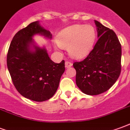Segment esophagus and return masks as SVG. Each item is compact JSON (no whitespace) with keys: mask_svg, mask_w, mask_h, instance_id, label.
I'll return each mask as SVG.
<instances>
[{"mask_svg":"<svg viewBox=\"0 0 130 130\" xmlns=\"http://www.w3.org/2000/svg\"><path fill=\"white\" fill-rule=\"evenodd\" d=\"M73 64H72L71 62H70V61H66L65 62V67L66 68H69V67H71Z\"/></svg>","mask_w":130,"mask_h":130,"instance_id":"obj_1","label":"esophagus"}]
</instances>
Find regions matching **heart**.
Masks as SVG:
<instances>
[{
    "mask_svg": "<svg viewBox=\"0 0 130 130\" xmlns=\"http://www.w3.org/2000/svg\"><path fill=\"white\" fill-rule=\"evenodd\" d=\"M96 39V31L91 25H73L69 26L57 36L58 45H55L56 50L60 47L68 48L72 58L81 59L86 57L93 48Z\"/></svg>",
    "mask_w": 130,
    "mask_h": 130,
    "instance_id": "1",
    "label": "heart"
}]
</instances>
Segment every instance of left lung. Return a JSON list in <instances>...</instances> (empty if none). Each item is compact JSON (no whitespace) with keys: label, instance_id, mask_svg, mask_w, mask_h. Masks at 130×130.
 <instances>
[{"label":"left lung","instance_id":"left-lung-1","mask_svg":"<svg viewBox=\"0 0 130 130\" xmlns=\"http://www.w3.org/2000/svg\"><path fill=\"white\" fill-rule=\"evenodd\" d=\"M98 41L89 55L75 62L76 85L89 95L107 91L118 79L121 71V45L116 33L98 21Z\"/></svg>","mask_w":130,"mask_h":130}]
</instances>
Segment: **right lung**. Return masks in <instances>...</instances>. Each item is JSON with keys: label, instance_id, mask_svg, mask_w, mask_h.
<instances>
[{"label": "right lung", "instance_id": "right-lung-1", "mask_svg": "<svg viewBox=\"0 0 130 130\" xmlns=\"http://www.w3.org/2000/svg\"><path fill=\"white\" fill-rule=\"evenodd\" d=\"M40 35L52 39L49 30L39 21L31 23L14 35L9 45L7 64L13 84L20 94L36 102H43L54 95L65 71L64 61L51 60L45 47L35 43L33 37Z\"/></svg>", "mask_w": 130, "mask_h": 130}]
</instances>
